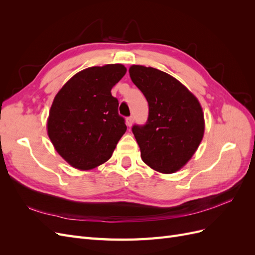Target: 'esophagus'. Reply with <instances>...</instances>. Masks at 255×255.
Here are the masks:
<instances>
[{
    "mask_svg": "<svg viewBox=\"0 0 255 255\" xmlns=\"http://www.w3.org/2000/svg\"><path fill=\"white\" fill-rule=\"evenodd\" d=\"M133 121H134L133 116H129V117L127 118V126H128V127H132Z\"/></svg>",
    "mask_w": 255,
    "mask_h": 255,
    "instance_id": "1",
    "label": "esophagus"
}]
</instances>
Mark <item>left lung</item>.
Returning a JSON list of instances; mask_svg holds the SVG:
<instances>
[{"instance_id":"1","label":"left lung","mask_w":255,"mask_h":255,"mask_svg":"<svg viewBox=\"0 0 255 255\" xmlns=\"http://www.w3.org/2000/svg\"><path fill=\"white\" fill-rule=\"evenodd\" d=\"M128 72L149 104L148 120L132 128L141 159L161 173L180 170L203 138L201 105L183 84L158 69L134 65Z\"/></svg>"}]
</instances>
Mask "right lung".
<instances>
[{"mask_svg": "<svg viewBox=\"0 0 255 255\" xmlns=\"http://www.w3.org/2000/svg\"><path fill=\"white\" fill-rule=\"evenodd\" d=\"M126 72L120 64L87 68L72 76L54 98L48 135L72 167L90 170L104 164L126 133L119 102L111 92Z\"/></svg>", "mask_w": 255, "mask_h": 255, "instance_id": "right-lung-1", "label": "right lung"}]
</instances>
